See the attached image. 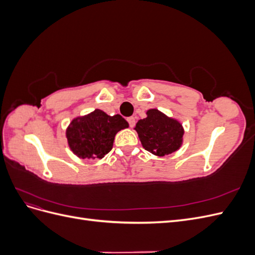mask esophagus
<instances>
[{"instance_id": "esophagus-1", "label": "esophagus", "mask_w": 255, "mask_h": 255, "mask_svg": "<svg viewBox=\"0 0 255 255\" xmlns=\"http://www.w3.org/2000/svg\"><path fill=\"white\" fill-rule=\"evenodd\" d=\"M128 122L130 128H133L135 126V118L134 117H128Z\"/></svg>"}]
</instances>
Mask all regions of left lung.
Returning <instances> with one entry per match:
<instances>
[{
    "instance_id": "8db88e82",
    "label": "left lung",
    "mask_w": 255,
    "mask_h": 255,
    "mask_svg": "<svg viewBox=\"0 0 255 255\" xmlns=\"http://www.w3.org/2000/svg\"><path fill=\"white\" fill-rule=\"evenodd\" d=\"M146 117L138 120L134 129L143 148L156 156H165L179 150L185 133L182 123L156 109L146 111Z\"/></svg>"
}]
</instances>
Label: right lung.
Returning a JSON list of instances; mask_svg holds the SVG:
<instances>
[{"instance_id":"obj_1","label":"right lung","mask_w":255,"mask_h":255,"mask_svg":"<svg viewBox=\"0 0 255 255\" xmlns=\"http://www.w3.org/2000/svg\"><path fill=\"white\" fill-rule=\"evenodd\" d=\"M128 128L120 115L110 116L101 110L78 116L66 128L68 145L82 159L102 158L112 149L115 136Z\"/></svg>"}]
</instances>
